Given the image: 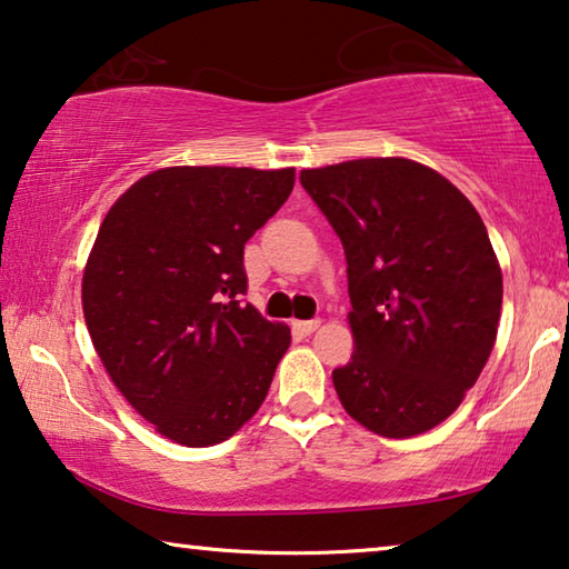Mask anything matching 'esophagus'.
Here are the masks:
<instances>
[{
  "mask_svg": "<svg viewBox=\"0 0 569 569\" xmlns=\"http://www.w3.org/2000/svg\"><path fill=\"white\" fill-rule=\"evenodd\" d=\"M321 327V319H307V321H293V329H299L301 335H313Z\"/></svg>",
  "mask_w": 569,
  "mask_h": 569,
  "instance_id": "obj_1",
  "label": "esophagus"
}]
</instances>
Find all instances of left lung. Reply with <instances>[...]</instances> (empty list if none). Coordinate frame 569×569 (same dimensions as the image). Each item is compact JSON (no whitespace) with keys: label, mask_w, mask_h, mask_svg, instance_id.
Wrapping results in <instances>:
<instances>
[{"label":"left lung","mask_w":569,"mask_h":569,"mask_svg":"<svg viewBox=\"0 0 569 569\" xmlns=\"http://www.w3.org/2000/svg\"><path fill=\"white\" fill-rule=\"evenodd\" d=\"M299 181L342 240L355 352L332 372L345 411L380 437L442 423L486 368L503 276L468 197L406 158H360Z\"/></svg>","instance_id":"obj_1"}]
</instances>
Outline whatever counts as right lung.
<instances>
[{
    "label": "right lung",
    "instance_id": "obj_1",
    "mask_svg": "<svg viewBox=\"0 0 569 569\" xmlns=\"http://www.w3.org/2000/svg\"><path fill=\"white\" fill-rule=\"evenodd\" d=\"M293 181V168H160L99 227L81 283L91 342L132 409L176 445L230 439L291 345L286 325L242 307V260Z\"/></svg>",
    "mask_w": 569,
    "mask_h": 569
}]
</instances>
